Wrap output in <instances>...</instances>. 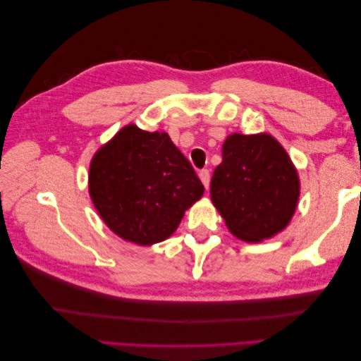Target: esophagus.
<instances>
[{"label": "esophagus", "instance_id": "obj_1", "mask_svg": "<svg viewBox=\"0 0 361 361\" xmlns=\"http://www.w3.org/2000/svg\"><path fill=\"white\" fill-rule=\"evenodd\" d=\"M198 176H200L203 186L208 189L209 188V171H208V169H203V171L198 172Z\"/></svg>", "mask_w": 361, "mask_h": 361}]
</instances>
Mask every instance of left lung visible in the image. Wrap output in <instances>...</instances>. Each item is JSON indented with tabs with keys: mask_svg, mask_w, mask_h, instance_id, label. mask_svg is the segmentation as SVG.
<instances>
[{
	"mask_svg": "<svg viewBox=\"0 0 361 361\" xmlns=\"http://www.w3.org/2000/svg\"><path fill=\"white\" fill-rule=\"evenodd\" d=\"M211 180V200L237 239L262 242L287 228L296 211L299 176L271 135L226 137Z\"/></svg>",
	"mask_w": 361,
	"mask_h": 361,
	"instance_id": "1",
	"label": "left lung"
}]
</instances>
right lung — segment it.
Here are the masks:
<instances>
[{
    "label": "right lung",
    "mask_w": 361,
    "mask_h": 361,
    "mask_svg": "<svg viewBox=\"0 0 361 361\" xmlns=\"http://www.w3.org/2000/svg\"><path fill=\"white\" fill-rule=\"evenodd\" d=\"M90 197L121 239L153 245L171 237L204 188L166 132L126 126L90 164Z\"/></svg>",
    "instance_id": "add662e5"
}]
</instances>
